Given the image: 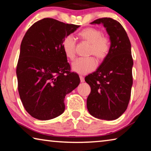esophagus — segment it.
I'll list each match as a JSON object with an SVG mask.
<instances>
[{"mask_svg": "<svg viewBox=\"0 0 151 151\" xmlns=\"http://www.w3.org/2000/svg\"><path fill=\"white\" fill-rule=\"evenodd\" d=\"M80 79H81V83H84V82H85V78H84L83 76L80 75Z\"/></svg>", "mask_w": 151, "mask_h": 151, "instance_id": "esophagus-1", "label": "esophagus"}]
</instances>
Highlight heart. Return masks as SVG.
<instances>
[{
	"label": "heart",
	"instance_id": "b5f03b06",
	"mask_svg": "<svg viewBox=\"0 0 151 151\" xmlns=\"http://www.w3.org/2000/svg\"><path fill=\"white\" fill-rule=\"evenodd\" d=\"M78 37L90 44L89 55L95 56L102 60L108 55L111 45L108 38L103 35L101 30L93 27L85 28L78 33ZM63 52L66 57L73 60L76 55V40L72 35H68L63 39L62 43ZM97 66V62L94 57L80 58L72 64V69L80 75H86L93 71Z\"/></svg>",
	"mask_w": 151,
	"mask_h": 151
}]
</instances>
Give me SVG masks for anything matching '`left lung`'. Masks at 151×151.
<instances>
[{"label": "left lung", "instance_id": "left-lung-1", "mask_svg": "<svg viewBox=\"0 0 151 151\" xmlns=\"http://www.w3.org/2000/svg\"><path fill=\"white\" fill-rule=\"evenodd\" d=\"M102 23L110 36L111 48L97 70L85 77L91 86L86 106L92 116L112 121L126 111L131 98L133 65L131 45L123 27L111 18H102L91 24Z\"/></svg>", "mask_w": 151, "mask_h": 151}]
</instances>
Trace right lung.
<instances>
[{
  "instance_id": "1",
  "label": "right lung",
  "mask_w": 151,
  "mask_h": 151,
  "mask_svg": "<svg viewBox=\"0 0 151 151\" xmlns=\"http://www.w3.org/2000/svg\"><path fill=\"white\" fill-rule=\"evenodd\" d=\"M79 27L45 18L33 24L22 39L18 90L25 110L35 119L46 121L63 114L66 94L80 83L62 47L63 39Z\"/></svg>"
}]
</instances>
